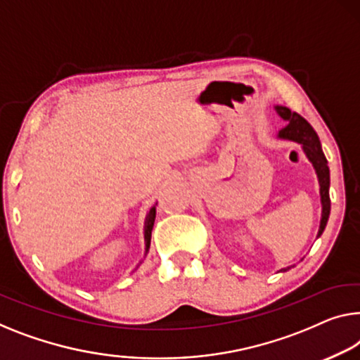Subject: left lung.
<instances>
[{"label": "left lung", "instance_id": "1", "mask_svg": "<svg viewBox=\"0 0 360 360\" xmlns=\"http://www.w3.org/2000/svg\"><path fill=\"white\" fill-rule=\"evenodd\" d=\"M276 111L280 112L283 120L288 121L286 127H283L280 131L281 139H289V141L299 142L304 147V152L307 155L310 162L315 166L317 171L319 182H320V195H321V205H323V212H321V221L319 236L323 233L330 217V168L328 162H326L323 150H321L320 141L317 132L314 131V127L304 120L302 116L297 112H291V110L286 106H276Z\"/></svg>", "mask_w": 360, "mask_h": 360}]
</instances>
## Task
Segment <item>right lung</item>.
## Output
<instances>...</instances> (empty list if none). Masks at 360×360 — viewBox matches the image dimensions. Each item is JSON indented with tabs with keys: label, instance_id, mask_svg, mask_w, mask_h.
Here are the masks:
<instances>
[{
	"label": "right lung",
	"instance_id": "right-lung-1",
	"mask_svg": "<svg viewBox=\"0 0 360 360\" xmlns=\"http://www.w3.org/2000/svg\"><path fill=\"white\" fill-rule=\"evenodd\" d=\"M153 223H155V207L150 208V212L147 214V219H146V248H147V250L150 248V239H152Z\"/></svg>",
	"mask_w": 360,
	"mask_h": 360
}]
</instances>
